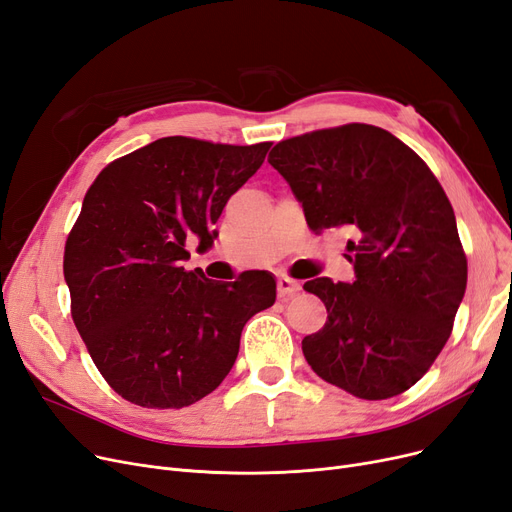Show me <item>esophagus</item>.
I'll list each match as a JSON object with an SVG mask.
<instances>
[{"instance_id": "obj_1", "label": "esophagus", "mask_w": 512, "mask_h": 512, "mask_svg": "<svg viewBox=\"0 0 512 512\" xmlns=\"http://www.w3.org/2000/svg\"><path fill=\"white\" fill-rule=\"evenodd\" d=\"M301 291V284L291 278H278V299L288 301Z\"/></svg>"}]
</instances>
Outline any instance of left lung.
<instances>
[{
	"label": "left lung",
	"instance_id": "obj_1",
	"mask_svg": "<svg viewBox=\"0 0 512 512\" xmlns=\"http://www.w3.org/2000/svg\"><path fill=\"white\" fill-rule=\"evenodd\" d=\"M270 165L291 186L307 226L347 228L353 282L303 284L328 311L301 341L320 379L387 399L422 379L452 332L466 291L454 209L437 177L393 133L349 123L278 142Z\"/></svg>",
	"mask_w": 512,
	"mask_h": 512
}]
</instances>
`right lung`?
<instances>
[{"label": "right lung", "mask_w": 512, "mask_h": 512, "mask_svg": "<svg viewBox=\"0 0 512 512\" xmlns=\"http://www.w3.org/2000/svg\"><path fill=\"white\" fill-rule=\"evenodd\" d=\"M272 142L213 144L171 136L106 165L66 238L71 314L106 383L142 408H184L232 370L242 328L276 301L268 272L215 282L184 270L228 198Z\"/></svg>", "instance_id": "right-lung-1"}]
</instances>
